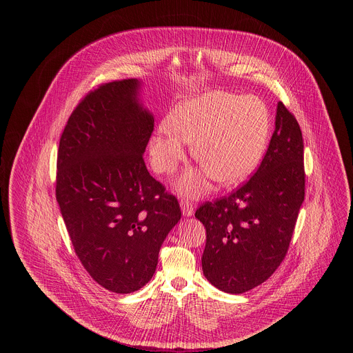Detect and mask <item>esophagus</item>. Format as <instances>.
<instances>
[{
  "label": "esophagus",
  "mask_w": 353,
  "mask_h": 353,
  "mask_svg": "<svg viewBox=\"0 0 353 353\" xmlns=\"http://www.w3.org/2000/svg\"><path fill=\"white\" fill-rule=\"evenodd\" d=\"M180 205H181V212H183V215H184L185 218L194 215V205H192L191 203H188V201L183 199L181 203H180Z\"/></svg>",
  "instance_id": "esophagus-1"
}]
</instances>
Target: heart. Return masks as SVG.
<instances>
[{
    "label": "heart",
    "mask_w": 353,
    "mask_h": 353,
    "mask_svg": "<svg viewBox=\"0 0 353 353\" xmlns=\"http://www.w3.org/2000/svg\"><path fill=\"white\" fill-rule=\"evenodd\" d=\"M271 120L259 96L211 90L180 102L149 142L158 173H172L185 158V142L203 169H190L174 183L187 196L204 194L211 179L225 185L245 180L261 163L270 141Z\"/></svg>",
    "instance_id": "obj_1"
}]
</instances>
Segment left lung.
I'll use <instances>...</instances> for the list:
<instances>
[{
  "instance_id": "8db88e82",
  "label": "left lung",
  "mask_w": 353,
  "mask_h": 353,
  "mask_svg": "<svg viewBox=\"0 0 353 353\" xmlns=\"http://www.w3.org/2000/svg\"><path fill=\"white\" fill-rule=\"evenodd\" d=\"M305 201L303 137L293 114L278 103L267 154L243 187L201 205L207 230L201 263L219 290L239 294L267 281L279 267Z\"/></svg>"
}]
</instances>
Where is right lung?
I'll return each instance as SVG.
<instances>
[{
    "instance_id": "obj_1",
    "label": "right lung",
    "mask_w": 353,
    "mask_h": 353,
    "mask_svg": "<svg viewBox=\"0 0 353 353\" xmlns=\"http://www.w3.org/2000/svg\"><path fill=\"white\" fill-rule=\"evenodd\" d=\"M141 89V81L124 79L86 94L57 157L56 196L75 253L114 293H132L152 279L159 250L181 218L177 198L142 158L155 120Z\"/></svg>"
}]
</instances>
